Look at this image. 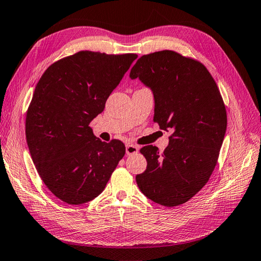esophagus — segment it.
Segmentation results:
<instances>
[{"label": "esophagus", "instance_id": "34e87169", "mask_svg": "<svg viewBox=\"0 0 261 261\" xmlns=\"http://www.w3.org/2000/svg\"><path fill=\"white\" fill-rule=\"evenodd\" d=\"M139 151V147L136 144H126L125 145V152L126 154H135V153H138Z\"/></svg>", "mask_w": 261, "mask_h": 261}]
</instances>
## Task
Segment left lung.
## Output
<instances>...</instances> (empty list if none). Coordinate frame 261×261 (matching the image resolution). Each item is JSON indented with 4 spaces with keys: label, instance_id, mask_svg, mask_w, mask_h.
I'll return each mask as SVG.
<instances>
[{
    "label": "left lung",
    "instance_id": "obj_1",
    "mask_svg": "<svg viewBox=\"0 0 261 261\" xmlns=\"http://www.w3.org/2000/svg\"><path fill=\"white\" fill-rule=\"evenodd\" d=\"M130 77L151 89L153 121L172 131L163 153L153 145L141 148L148 165L137 185L155 203L182 204L202 189L217 165L227 129L220 91L202 63L170 50L142 56Z\"/></svg>",
    "mask_w": 261,
    "mask_h": 261
}]
</instances>
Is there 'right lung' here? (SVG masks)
I'll use <instances>...</instances> for the list:
<instances>
[{"label": "right lung", "mask_w": 261, "mask_h": 261, "mask_svg": "<svg viewBox=\"0 0 261 261\" xmlns=\"http://www.w3.org/2000/svg\"><path fill=\"white\" fill-rule=\"evenodd\" d=\"M137 58L80 51L51 64L36 84L27 112L28 147L44 185L63 202L98 197L123 158V142H102L89 124Z\"/></svg>", "instance_id": "1"}]
</instances>
